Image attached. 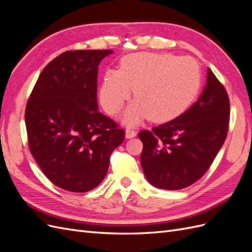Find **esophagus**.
Returning a JSON list of instances; mask_svg holds the SVG:
<instances>
[{
	"mask_svg": "<svg viewBox=\"0 0 252 252\" xmlns=\"http://www.w3.org/2000/svg\"><path fill=\"white\" fill-rule=\"evenodd\" d=\"M136 135V131L133 127H127L126 128V138L127 139H132Z\"/></svg>",
	"mask_w": 252,
	"mask_h": 252,
	"instance_id": "1",
	"label": "esophagus"
}]
</instances>
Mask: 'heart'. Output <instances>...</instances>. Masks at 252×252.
<instances>
[{"label":"heart","instance_id":"b5f03b06","mask_svg":"<svg viewBox=\"0 0 252 252\" xmlns=\"http://www.w3.org/2000/svg\"><path fill=\"white\" fill-rule=\"evenodd\" d=\"M202 73L192 58L139 52L122 60L120 70L105 72L100 90L104 109L117 113L131 94L136 100L125 113L128 123L149 118L168 122L184 112L199 94Z\"/></svg>","mask_w":252,"mask_h":252}]
</instances>
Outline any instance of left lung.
Instances as JSON below:
<instances>
[{"instance_id":"left-lung-1","label":"left lung","mask_w":252,"mask_h":252,"mask_svg":"<svg viewBox=\"0 0 252 252\" xmlns=\"http://www.w3.org/2000/svg\"><path fill=\"white\" fill-rule=\"evenodd\" d=\"M229 117V96L208 69L207 84L191 107L170 122L139 132L141 164L150 184L179 190L199 181L223 146Z\"/></svg>"}]
</instances>
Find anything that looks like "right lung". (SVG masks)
Here are the masks:
<instances>
[{
    "mask_svg": "<svg viewBox=\"0 0 252 252\" xmlns=\"http://www.w3.org/2000/svg\"><path fill=\"white\" fill-rule=\"evenodd\" d=\"M113 51L68 50L46 65L25 110L28 146L56 186L86 192L101 184L125 131L97 111V66Z\"/></svg>",
    "mask_w": 252,
    "mask_h": 252,
    "instance_id": "obj_1",
    "label": "right lung"
}]
</instances>
